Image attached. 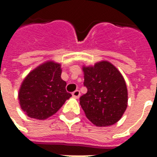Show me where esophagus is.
<instances>
[{"mask_svg": "<svg viewBox=\"0 0 157 157\" xmlns=\"http://www.w3.org/2000/svg\"><path fill=\"white\" fill-rule=\"evenodd\" d=\"M80 95H81V93H80V91H79V90H75V92H72V96H73L75 98H79Z\"/></svg>", "mask_w": 157, "mask_h": 157, "instance_id": "esophagus-1", "label": "esophagus"}]
</instances>
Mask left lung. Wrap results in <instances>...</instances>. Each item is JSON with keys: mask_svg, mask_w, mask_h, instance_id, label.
Masks as SVG:
<instances>
[{"mask_svg": "<svg viewBox=\"0 0 157 157\" xmlns=\"http://www.w3.org/2000/svg\"><path fill=\"white\" fill-rule=\"evenodd\" d=\"M82 70L87 92L80 98V104L86 118L99 127L114 124L128 105V91L123 75L106 60L93 66H83Z\"/></svg>", "mask_w": 157, "mask_h": 157, "instance_id": "8db88e82", "label": "left lung"}]
</instances>
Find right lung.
I'll return each instance as SVG.
<instances>
[{"instance_id":"right-lung-1","label":"right lung","mask_w":157,"mask_h":157,"mask_svg":"<svg viewBox=\"0 0 157 157\" xmlns=\"http://www.w3.org/2000/svg\"><path fill=\"white\" fill-rule=\"evenodd\" d=\"M61 65L47 61L29 72L18 92L21 109L29 118L39 120L54 115L71 97L60 77Z\"/></svg>"}]
</instances>
